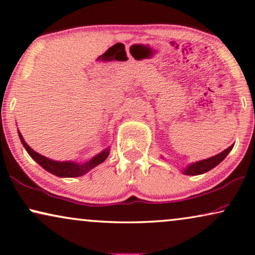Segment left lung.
<instances>
[{"label":"left lung","instance_id":"left-lung-1","mask_svg":"<svg viewBox=\"0 0 255 255\" xmlns=\"http://www.w3.org/2000/svg\"><path fill=\"white\" fill-rule=\"evenodd\" d=\"M233 147H234V144L230 145L228 148H226L225 151H222L221 153H219V154H217L212 157H209V159L197 161L195 163H191L187 168L184 169L183 173L187 176H197L211 170V169L217 167V165L228 155V153L232 151Z\"/></svg>","mask_w":255,"mask_h":255}]
</instances>
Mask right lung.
<instances>
[{
    "instance_id": "add662e5",
    "label": "right lung",
    "mask_w": 255,
    "mask_h": 255,
    "mask_svg": "<svg viewBox=\"0 0 255 255\" xmlns=\"http://www.w3.org/2000/svg\"><path fill=\"white\" fill-rule=\"evenodd\" d=\"M18 134L20 137V140H21V143L23 145V147H25L26 151L28 152V154L33 157L40 167L58 177H68V178H72V177L83 176L85 173H87L88 171L92 170L93 168H95L96 165L102 163L103 161L108 157L109 153H110V147H108L106 149H103L101 153H99L98 155L92 157L88 162L80 163V164L74 162V161H61V162H60V161L47 159V157L38 154L37 152H35L34 149L25 142V139H23V137L21 134H20L19 130H18Z\"/></svg>"
}]
</instances>
